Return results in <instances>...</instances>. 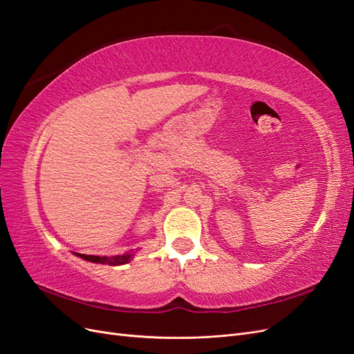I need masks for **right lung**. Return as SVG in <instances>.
I'll return each instance as SVG.
<instances>
[{"label": "right lung", "instance_id": "obj_1", "mask_svg": "<svg viewBox=\"0 0 354 354\" xmlns=\"http://www.w3.org/2000/svg\"><path fill=\"white\" fill-rule=\"evenodd\" d=\"M81 257V259L91 261V263H100V264H109V266H121L131 260L133 254H124V255H116V257H99V255H85V254H75Z\"/></svg>", "mask_w": 354, "mask_h": 354}]
</instances>
